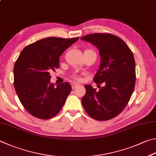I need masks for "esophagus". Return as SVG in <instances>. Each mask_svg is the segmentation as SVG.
<instances>
[{
	"mask_svg": "<svg viewBox=\"0 0 156 156\" xmlns=\"http://www.w3.org/2000/svg\"><path fill=\"white\" fill-rule=\"evenodd\" d=\"M79 85H78V84L77 83H73L72 84V85H71V86H72V88L73 89H74V88H76V86H78Z\"/></svg>",
	"mask_w": 156,
	"mask_h": 156,
	"instance_id": "34e87169",
	"label": "esophagus"
}]
</instances>
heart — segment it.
Masks as SVG:
<instances>
[{
  "mask_svg": "<svg viewBox=\"0 0 156 156\" xmlns=\"http://www.w3.org/2000/svg\"><path fill=\"white\" fill-rule=\"evenodd\" d=\"M74 78H75V80H79V77L77 76H74Z\"/></svg>",
  "mask_w": 156,
  "mask_h": 156,
  "instance_id": "b5f03b06",
  "label": "heart"
}]
</instances>
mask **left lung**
Wrapping results in <instances>:
<instances>
[{
  "instance_id": "obj_1",
  "label": "left lung",
  "mask_w": 156,
  "mask_h": 156,
  "mask_svg": "<svg viewBox=\"0 0 156 156\" xmlns=\"http://www.w3.org/2000/svg\"><path fill=\"white\" fill-rule=\"evenodd\" d=\"M81 40L99 49L100 65L94 81L104 83L97 91L91 85L84 86L81 99L88 115L97 121H107L121 112L129 102L136 82V64L132 52L123 40L108 34H90Z\"/></svg>"
}]
</instances>
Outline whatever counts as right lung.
Wrapping results in <instances>:
<instances>
[{
    "instance_id": "1",
    "label": "right lung",
    "mask_w": 156,
    "mask_h": 156,
    "mask_svg": "<svg viewBox=\"0 0 156 156\" xmlns=\"http://www.w3.org/2000/svg\"><path fill=\"white\" fill-rule=\"evenodd\" d=\"M79 37H50L24 48L13 68L14 88L22 105L33 116L49 119L58 114L71 91L69 83L54 84L50 73L59 66V57Z\"/></svg>"
}]
</instances>
